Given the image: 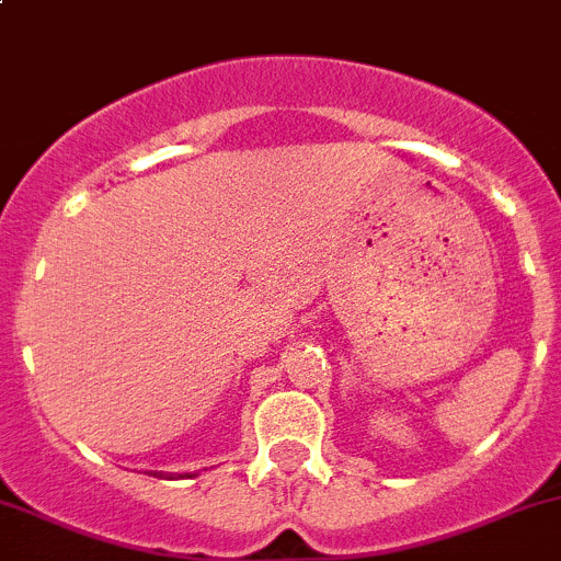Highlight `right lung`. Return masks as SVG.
Listing matches in <instances>:
<instances>
[{
    "label": "right lung",
    "instance_id": "add662e5",
    "mask_svg": "<svg viewBox=\"0 0 561 561\" xmlns=\"http://www.w3.org/2000/svg\"><path fill=\"white\" fill-rule=\"evenodd\" d=\"M186 478H195V474H192V472H190V474H186Z\"/></svg>",
    "mask_w": 561,
    "mask_h": 561
}]
</instances>
